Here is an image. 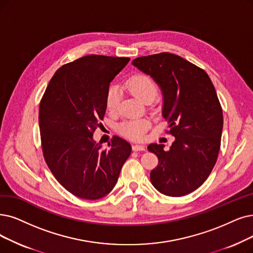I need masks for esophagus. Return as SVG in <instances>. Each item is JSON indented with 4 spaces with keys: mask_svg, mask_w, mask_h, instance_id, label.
Returning a JSON list of instances; mask_svg holds the SVG:
<instances>
[{
    "mask_svg": "<svg viewBox=\"0 0 253 253\" xmlns=\"http://www.w3.org/2000/svg\"><path fill=\"white\" fill-rule=\"evenodd\" d=\"M133 150L134 151H143V150H145V145L135 144V145H133Z\"/></svg>",
    "mask_w": 253,
    "mask_h": 253,
    "instance_id": "obj_1",
    "label": "esophagus"
}]
</instances>
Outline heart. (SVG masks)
I'll list each match as a JSON object with an SVG mask.
<instances>
[{"instance_id":"obj_1","label":"heart","mask_w":253,"mask_h":253,"mask_svg":"<svg viewBox=\"0 0 253 253\" xmlns=\"http://www.w3.org/2000/svg\"><path fill=\"white\" fill-rule=\"evenodd\" d=\"M126 86L136 98L141 102H144L147 98L154 97L157 94V85L155 81L150 77L144 74H137L130 77ZM120 102V91L117 86H111L108 90L106 95V106L109 111L114 112L117 110ZM149 126L147 119L137 118V119H128L125 120L118 126V132L134 141L142 140L144 134Z\"/></svg>"}]
</instances>
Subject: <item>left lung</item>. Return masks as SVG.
Instances as JSON below:
<instances>
[{
  "label": "left lung",
  "instance_id": "obj_1",
  "mask_svg": "<svg viewBox=\"0 0 253 253\" xmlns=\"http://www.w3.org/2000/svg\"><path fill=\"white\" fill-rule=\"evenodd\" d=\"M132 64L160 87L162 116L174 136L169 150L147 147L159 159L151 184L167 196L187 195L205 183L218 158L223 116L215 87L204 69L174 54L139 57Z\"/></svg>",
  "mask_w": 253,
  "mask_h": 253
}]
</instances>
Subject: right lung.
I'll return each instance as SVG.
<instances>
[{"label": "right lung", "mask_w": 253, "mask_h": 253, "mask_svg": "<svg viewBox=\"0 0 253 253\" xmlns=\"http://www.w3.org/2000/svg\"><path fill=\"white\" fill-rule=\"evenodd\" d=\"M128 61L88 55L65 64L50 79L40 102L44 160L56 179L77 197L95 200L109 194L132 151L117 136L105 150L93 139L106 113L110 83Z\"/></svg>", "instance_id": "obj_1"}]
</instances>
